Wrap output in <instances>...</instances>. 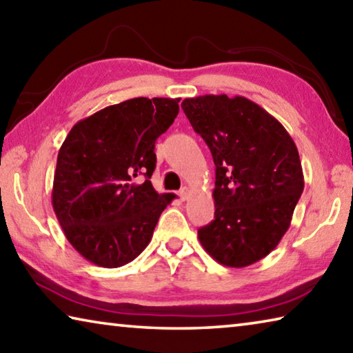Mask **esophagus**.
Returning a JSON list of instances; mask_svg holds the SVG:
<instances>
[{
	"instance_id": "1",
	"label": "esophagus",
	"mask_w": 353,
	"mask_h": 353,
	"mask_svg": "<svg viewBox=\"0 0 353 353\" xmlns=\"http://www.w3.org/2000/svg\"><path fill=\"white\" fill-rule=\"evenodd\" d=\"M190 196V188L188 187H183L181 191H179V198H181L182 201H187Z\"/></svg>"
}]
</instances>
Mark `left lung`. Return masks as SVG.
I'll return each instance as SVG.
<instances>
[{"label": "left lung", "mask_w": 353, "mask_h": 353, "mask_svg": "<svg viewBox=\"0 0 353 353\" xmlns=\"http://www.w3.org/2000/svg\"><path fill=\"white\" fill-rule=\"evenodd\" d=\"M194 132L216 166L214 219L199 241L221 265L244 268L276 249L303 191L294 141L259 104L227 94L183 99Z\"/></svg>", "instance_id": "8db88e82"}]
</instances>
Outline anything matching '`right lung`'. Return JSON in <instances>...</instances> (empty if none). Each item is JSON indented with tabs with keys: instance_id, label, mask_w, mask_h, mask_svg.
<instances>
[{
	"instance_id": "1",
	"label": "right lung",
	"mask_w": 353,
	"mask_h": 353,
	"mask_svg": "<svg viewBox=\"0 0 353 353\" xmlns=\"http://www.w3.org/2000/svg\"><path fill=\"white\" fill-rule=\"evenodd\" d=\"M179 98H134L81 119L57 155L52 208L83 259L119 268L149 244L170 204L151 179L155 140L179 113ZM140 176L141 184H135Z\"/></svg>"
}]
</instances>
